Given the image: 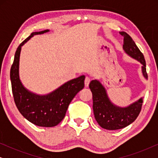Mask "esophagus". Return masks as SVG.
<instances>
[{"instance_id": "34e87169", "label": "esophagus", "mask_w": 158, "mask_h": 158, "mask_svg": "<svg viewBox=\"0 0 158 158\" xmlns=\"http://www.w3.org/2000/svg\"><path fill=\"white\" fill-rule=\"evenodd\" d=\"M90 82V77H86L85 79V87H88V85H89Z\"/></svg>"}]
</instances>
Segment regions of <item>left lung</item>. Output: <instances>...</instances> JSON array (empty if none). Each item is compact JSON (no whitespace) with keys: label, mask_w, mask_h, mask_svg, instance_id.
<instances>
[{"label":"left lung","mask_w":158,"mask_h":158,"mask_svg":"<svg viewBox=\"0 0 158 158\" xmlns=\"http://www.w3.org/2000/svg\"><path fill=\"white\" fill-rule=\"evenodd\" d=\"M119 33L124 36L123 49L124 52L141 63L142 75L148 80L146 62L143 54L128 34L124 31ZM89 88L93 94V109L95 118L102 128L108 130L124 128L135 122L139 114L143 102L142 97L129 106L122 107L115 105L110 100L106 89L98 80L90 81Z\"/></svg>","instance_id":"1"}]
</instances>
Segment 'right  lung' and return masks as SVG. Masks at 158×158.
Masks as SVG:
<instances>
[{
    "label": "right lung",
    "mask_w": 158,
    "mask_h": 158,
    "mask_svg": "<svg viewBox=\"0 0 158 158\" xmlns=\"http://www.w3.org/2000/svg\"><path fill=\"white\" fill-rule=\"evenodd\" d=\"M49 31L46 29L31 34L17 48L10 72L12 92L17 109L23 117L39 127H52L63 119L68 106L84 88L85 75L70 80L53 91L45 95L36 94L24 87L19 76L21 47L31 37Z\"/></svg>",
    "instance_id": "add662e5"
}]
</instances>
